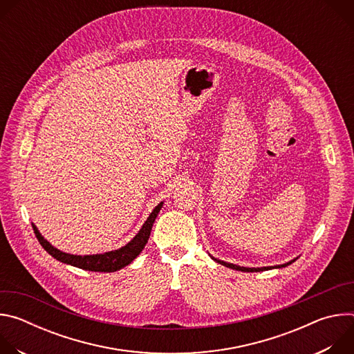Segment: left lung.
I'll use <instances>...</instances> for the list:
<instances>
[{
	"mask_svg": "<svg viewBox=\"0 0 354 354\" xmlns=\"http://www.w3.org/2000/svg\"><path fill=\"white\" fill-rule=\"evenodd\" d=\"M213 258V257H212ZM217 263H220V265H223V266H227V268H230V269H235V270H239V272H263V270H269V269H273V268H286V266H288V265H291L292 262H295V259H292V261H290V262H287V263H284V265H279V266H268V268H243V266H238V265H234V263H227V262H224V261H220V259H216V258H213Z\"/></svg>",
	"mask_w": 354,
	"mask_h": 354,
	"instance_id": "8db88e82",
	"label": "left lung"
}]
</instances>
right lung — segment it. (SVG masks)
<instances>
[{
	"mask_svg": "<svg viewBox=\"0 0 354 354\" xmlns=\"http://www.w3.org/2000/svg\"><path fill=\"white\" fill-rule=\"evenodd\" d=\"M164 205V201L153 210L147 218V221L142 224L141 230L137 232V235L124 246L116 249V250H111V252H105V254H99V255H70L66 254V252L59 250L57 248H55L52 243L47 242L41 234L39 232V230L36 228L35 224H32L35 235L37 238V241L40 242V245L43 246V249L47 252L48 255H52L55 259L84 269V270H91V272H105V273H111V272H116L123 269L124 266L130 265L138 255L140 252L144 249L149 234H151V228H153V224L161 210Z\"/></svg>",
	"mask_w": 354,
	"mask_h": 354,
	"instance_id": "obj_1",
	"label": "right lung"
}]
</instances>
